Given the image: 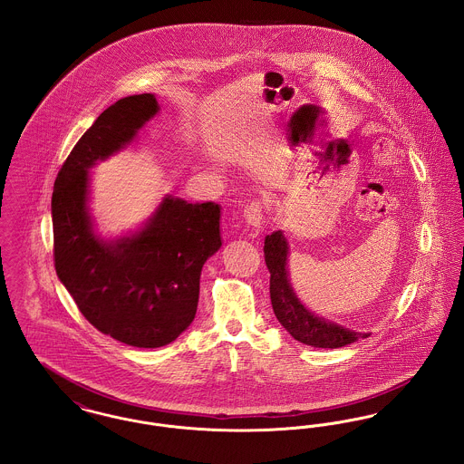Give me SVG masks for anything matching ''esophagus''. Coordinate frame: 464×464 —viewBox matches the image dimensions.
Instances as JSON below:
<instances>
[{
	"mask_svg": "<svg viewBox=\"0 0 464 464\" xmlns=\"http://www.w3.org/2000/svg\"><path fill=\"white\" fill-rule=\"evenodd\" d=\"M243 218L248 226H252L254 229H259L265 222V212L263 207L257 201H250L245 208H243Z\"/></svg>",
	"mask_w": 464,
	"mask_h": 464,
	"instance_id": "34e87169",
	"label": "esophagus"
}]
</instances>
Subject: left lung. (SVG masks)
Wrapping results in <instances>:
<instances>
[{
    "instance_id": "1",
    "label": "left lung",
    "mask_w": 464,
    "mask_h": 464,
    "mask_svg": "<svg viewBox=\"0 0 464 464\" xmlns=\"http://www.w3.org/2000/svg\"><path fill=\"white\" fill-rule=\"evenodd\" d=\"M287 254V240L282 231H273L266 237L265 261L271 273V304L285 331L299 343L314 348H341L358 341V337H369V334H358L327 322L301 304L288 282Z\"/></svg>"
}]
</instances>
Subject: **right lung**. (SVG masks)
Returning <instances> with one entry per match:
<instances>
[{"instance_id":"right-lung-1","label":"right lung","mask_w":464,"mask_h":464,"mask_svg":"<svg viewBox=\"0 0 464 464\" xmlns=\"http://www.w3.org/2000/svg\"><path fill=\"white\" fill-rule=\"evenodd\" d=\"M158 110L151 93L114 102L76 142L52 193L57 276L97 331L135 348L165 346L189 327L201 267L222 245L219 205L172 197L132 237L108 243L92 231L90 167L129 144Z\"/></svg>"}]
</instances>
